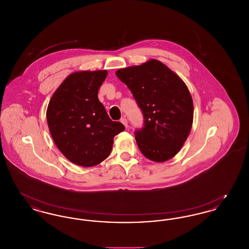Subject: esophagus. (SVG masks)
Returning <instances> with one entry per match:
<instances>
[{"label": "esophagus", "mask_w": 249, "mask_h": 249, "mask_svg": "<svg viewBox=\"0 0 249 249\" xmlns=\"http://www.w3.org/2000/svg\"><path fill=\"white\" fill-rule=\"evenodd\" d=\"M120 122L127 128L128 127V120H127V119L124 117V118H122V119H120Z\"/></svg>", "instance_id": "1"}]
</instances>
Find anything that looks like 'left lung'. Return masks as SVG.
<instances>
[{
  "label": "left lung",
  "mask_w": 249,
  "mask_h": 249,
  "mask_svg": "<svg viewBox=\"0 0 249 249\" xmlns=\"http://www.w3.org/2000/svg\"><path fill=\"white\" fill-rule=\"evenodd\" d=\"M116 74L142 111L143 125L134 131L142 154L157 162L175 157L193 121V102L186 84L157 59L119 69Z\"/></svg>",
  "instance_id": "8db88e82"
}]
</instances>
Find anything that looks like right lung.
<instances>
[{"mask_svg":"<svg viewBox=\"0 0 249 249\" xmlns=\"http://www.w3.org/2000/svg\"><path fill=\"white\" fill-rule=\"evenodd\" d=\"M107 71L69 75L52 96L47 111L48 128L59 151L84 167L101 163L110 155L114 137L125 130L113 121L98 99Z\"/></svg>","mask_w":249,"mask_h":249,"instance_id":"right-lung-1","label":"right lung"}]
</instances>
